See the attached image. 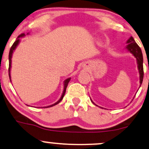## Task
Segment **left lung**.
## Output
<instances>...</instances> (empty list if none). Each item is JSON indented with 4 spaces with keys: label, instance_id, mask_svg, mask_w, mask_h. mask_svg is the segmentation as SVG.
Listing matches in <instances>:
<instances>
[{
    "label": "left lung",
    "instance_id": "obj_1",
    "mask_svg": "<svg viewBox=\"0 0 149 149\" xmlns=\"http://www.w3.org/2000/svg\"><path fill=\"white\" fill-rule=\"evenodd\" d=\"M127 45L125 46V49L131 54H132V55L136 58V64H137V69L139 71V88L141 86V83L143 81V55L142 52H141V49L139 47V45L136 44V42H135L132 37H130L126 42ZM133 98V99H134ZM90 100L92 101V102L94 104H95L92 102V100L90 99ZM96 105V104H95ZM97 106V105H96ZM102 108V107H101Z\"/></svg>",
    "mask_w": 149,
    "mask_h": 149
}]
</instances>
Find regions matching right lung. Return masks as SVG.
I'll list each match as a JSON object with an SVG mask.
<instances>
[{
	"instance_id": "obj_1",
	"label": "right lung",
	"mask_w": 149,
	"mask_h": 149,
	"mask_svg": "<svg viewBox=\"0 0 149 149\" xmlns=\"http://www.w3.org/2000/svg\"><path fill=\"white\" fill-rule=\"evenodd\" d=\"M29 33H27L26 35H29ZM26 35L25 33H22L21 35H19V36L17 37V38L16 39V40H15V42L13 43V46L11 47V48L10 49V52H9V70H8V71H9V77H10V82H12L11 80V73H10V71H11V64H12V57H13V53H14L15 49L17 48V47L19 44L20 42V38H23V37H25ZM70 80H71V78H66V80H64V89H63V92H62V94H61V96L60 98H59V100L57 101V102H56L55 103L53 104H51V105H49V106H47V107H38V108H49V107H54V106L57 105V104H59V102H61V100H62V99L64 98V96L65 95V92H66V87H67L68 85V83H69ZM27 105V104H26ZM29 106V105H27ZM29 107H30V106H29Z\"/></svg>"
}]
</instances>
